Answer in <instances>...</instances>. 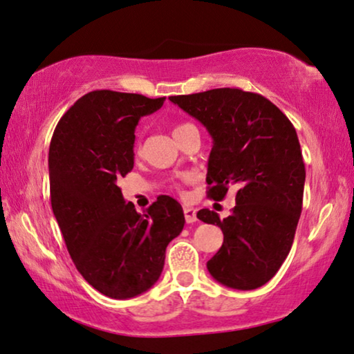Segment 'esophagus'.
Wrapping results in <instances>:
<instances>
[{"instance_id":"esophagus-1","label":"esophagus","mask_w":354,"mask_h":354,"mask_svg":"<svg viewBox=\"0 0 354 354\" xmlns=\"http://www.w3.org/2000/svg\"><path fill=\"white\" fill-rule=\"evenodd\" d=\"M184 218H186L187 224H192L197 221V209L192 207H184Z\"/></svg>"}]
</instances>
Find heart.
Segmentation results:
<instances>
[{"instance_id": "b5f03b06", "label": "heart", "mask_w": 354, "mask_h": 354, "mask_svg": "<svg viewBox=\"0 0 354 354\" xmlns=\"http://www.w3.org/2000/svg\"><path fill=\"white\" fill-rule=\"evenodd\" d=\"M187 127H192V125H191V124H178V125L175 127V129H173V136L178 135V133H181L183 130L187 129Z\"/></svg>"}]
</instances>
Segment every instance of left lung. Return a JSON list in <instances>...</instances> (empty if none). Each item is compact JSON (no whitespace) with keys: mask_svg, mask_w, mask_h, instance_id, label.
<instances>
[{"mask_svg":"<svg viewBox=\"0 0 354 354\" xmlns=\"http://www.w3.org/2000/svg\"><path fill=\"white\" fill-rule=\"evenodd\" d=\"M202 124L213 138L208 197L236 189L230 216L208 208L197 218L221 227L223 246L207 262L227 288L250 291L275 277L291 251L302 213L305 165L294 125L270 100L240 88L168 98Z\"/></svg>","mask_w":354,"mask_h":354,"instance_id":"8db88e82","label":"left lung"}]
</instances>
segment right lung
<instances>
[{"mask_svg":"<svg viewBox=\"0 0 354 354\" xmlns=\"http://www.w3.org/2000/svg\"><path fill=\"white\" fill-rule=\"evenodd\" d=\"M165 97L93 91L55 127L49 147L52 211L84 279L111 299H131L159 279L165 250L184 227L181 205L159 195L145 214L118 179L133 168L135 129Z\"/></svg>","mask_w":354,"mask_h":354,"instance_id":"1","label":"right lung"}]
</instances>
